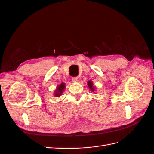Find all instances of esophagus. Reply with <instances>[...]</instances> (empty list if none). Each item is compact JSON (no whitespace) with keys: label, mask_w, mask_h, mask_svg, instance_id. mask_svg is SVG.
Returning <instances> with one entry per match:
<instances>
[{"label":"esophagus","mask_w":154,"mask_h":154,"mask_svg":"<svg viewBox=\"0 0 154 154\" xmlns=\"http://www.w3.org/2000/svg\"><path fill=\"white\" fill-rule=\"evenodd\" d=\"M72 82H77V81H78V77H73V78H72Z\"/></svg>","instance_id":"obj_1"}]
</instances>
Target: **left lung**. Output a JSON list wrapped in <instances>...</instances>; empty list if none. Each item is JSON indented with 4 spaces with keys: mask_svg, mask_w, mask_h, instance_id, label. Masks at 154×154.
<instances>
[{
    "mask_svg": "<svg viewBox=\"0 0 154 154\" xmlns=\"http://www.w3.org/2000/svg\"><path fill=\"white\" fill-rule=\"evenodd\" d=\"M87 85L88 86V88H90L92 92H94L95 91V87H94V86H93V83L92 81H91V80L88 81L87 82Z\"/></svg>",
    "mask_w": 154,
    "mask_h": 154,
    "instance_id": "left-lung-1",
    "label": "left lung"
}]
</instances>
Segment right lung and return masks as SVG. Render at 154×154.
I'll return each instance as SVG.
<instances>
[{"mask_svg": "<svg viewBox=\"0 0 154 154\" xmlns=\"http://www.w3.org/2000/svg\"><path fill=\"white\" fill-rule=\"evenodd\" d=\"M65 87H66V86H65L64 83H62L60 85H58V86L57 88V90L54 92V96L56 97H59L61 96Z\"/></svg>", "mask_w": 154, "mask_h": 154, "instance_id": "obj_1", "label": "right lung"}]
</instances>
